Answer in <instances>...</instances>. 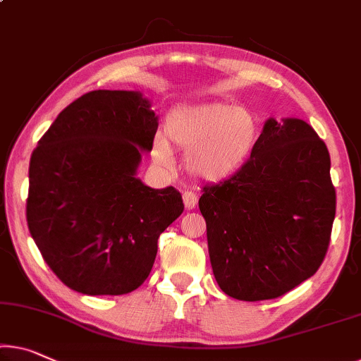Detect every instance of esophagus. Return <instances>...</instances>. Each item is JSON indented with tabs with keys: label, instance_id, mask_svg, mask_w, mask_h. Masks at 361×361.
Wrapping results in <instances>:
<instances>
[{
	"label": "esophagus",
	"instance_id": "34e87169",
	"mask_svg": "<svg viewBox=\"0 0 361 361\" xmlns=\"http://www.w3.org/2000/svg\"><path fill=\"white\" fill-rule=\"evenodd\" d=\"M182 198H184V204H185L187 209H193V208L197 207L198 197L193 192H184V195H182Z\"/></svg>",
	"mask_w": 361,
	"mask_h": 361
}]
</instances>
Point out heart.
Returning a JSON list of instances; mask_svg holds the SVG:
<instances>
[{"label": "heart", "mask_w": 361, "mask_h": 361, "mask_svg": "<svg viewBox=\"0 0 361 361\" xmlns=\"http://www.w3.org/2000/svg\"><path fill=\"white\" fill-rule=\"evenodd\" d=\"M258 123L250 111L229 103L179 106L166 118L164 138L153 142L154 163L171 168V148L185 153V168L197 179L221 182L248 163L258 143Z\"/></svg>", "instance_id": "b5f03b06"}]
</instances>
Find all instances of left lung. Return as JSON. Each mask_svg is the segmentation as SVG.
Wrapping results in <instances>:
<instances>
[{
	"mask_svg": "<svg viewBox=\"0 0 361 361\" xmlns=\"http://www.w3.org/2000/svg\"><path fill=\"white\" fill-rule=\"evenodd\" d=\"M198 207L221 290L245 302L284 295L328 252L336 216L328 147L302 119L269 118L248 163L204 185Z\"/></svg>",
	"mask_w": 361,
	"mask_h": 361,
	"instance_id": "left-lung-1",
	"label": "left lung"
}]
</instances>
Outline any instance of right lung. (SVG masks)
<instances>
[{
	"label": "right lung",
	"instance_id": "right-lung-1",
	"mask_svg": "<svg viewBox=\"0 0 361 361\" xmlns=\"http://www.w3.org/2000/svg\"><path fill=\"white\" fill-rule=\"evenodd\" d=\"M140 92L93 90L64 108L33 149L27 224L69 289L124 295L153 268L158 238L184 212L174 187L137 177L158 116Z\"/></svg>",
	"mask_w": 361,
	"mask_h": 361
}]
</instances>
